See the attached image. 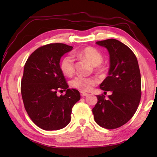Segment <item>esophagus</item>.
Listing matches in <instances>:
<instances>
[{
    "label": "esophagus",
    "instance_id": "34e87169",
    "mask_svg": "<svg viewBox=\"0 0 157 157\" xmlns=\"http://www.w3.org/2000/svg\"><path fill=\"white\" fill-rule=\"evenodd\" d=\"M80 94H81L82 97H84V96H86L88 95V93H86V92H80Z\"/></svg>",
    "mask_w": 157,
    "mask_h": 157
}]
</instances>
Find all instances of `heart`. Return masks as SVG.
I'll return each mask as SVG.
<instances>
[{
	"mask_svg": "<svg viewBox=\"0 0 157 157\" xmlns=\"http://www.w3.org/2000/svg\"><path fill=\"white\" fill-rule=\"evenodd\" d=\"M75 55L79 59L86 60L96 67H98L103 61L101 53L92 47H86L80 51L76 52ZM60 69L66 76H71L73 74L75 71V62L71 56L66 55L62 59L60 63ZM96 83L97 79L93 77L79 75L72 79L71 84L73 87L81 91H88L96 84Z\"/></svg>",
	"mask_w": 157,
	"mask_h": 157,
	"instance_id": "b5f03b06",
	"label": "heart"
}]
</instances>
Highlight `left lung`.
Instances as JSON below:
<instances>
[{"mask_svg": "<svg viewBox=\"0 0 157 157\" xmlns=\"http://www.w3.org/2000/svg\"><path fill=\"white\" fill-rule=\"evenodd\" d=\"M109 52V75L101 84L102 90L111 91L105 98L97 95L92 109L95 121L106 129L119 128L135 114L141 98V75L134 53L128 46L115 39L96 42Z\"/></svg>", "mask_w": 157, "mask_h": 157, "instance_id": "obj_1", "label": "left lung"}]
</instances>
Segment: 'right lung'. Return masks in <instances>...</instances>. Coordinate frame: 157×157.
<instances>
[{
	"label": "right lung",
	"mask_w": 157,
	"mask_h": 157,
	"mask_svg": "<svg viewBox=\"0 0 157 157\" xmlns=\"http://www.w3.org/2000/svg\"><path fill=\"white\" fill-rule=\"evenodd\" d=\"M72 49L61 43L43 46L25 64L21 87L23 104L32 121L41 129L65 128L71 121L73 106L80 99L78 90L69 89L60 69L61 58ZM59 89L66 91L65 95L57 96Z\"/></svg>",
	"instance_id": "1"
}]
</instances>
